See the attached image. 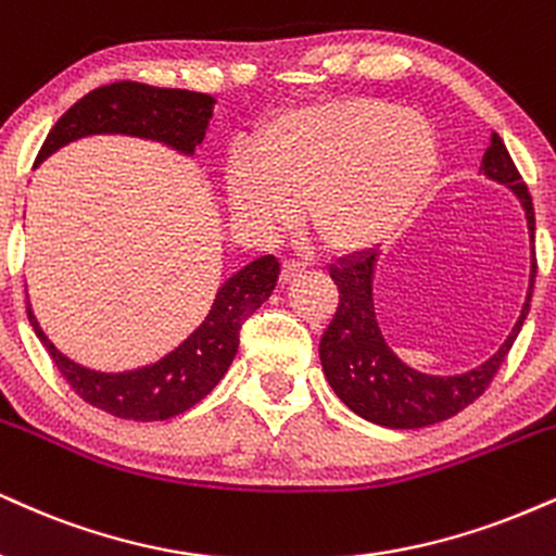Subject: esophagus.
<instances>
[{"instance_id": "34e87169", "label": "esophagus", "mask_w": 556, "mask_h": 556, "mask_svg": "<svg viewBox=\"0 0 556 556\" xmlns=\"http://www.w3.org/2000/svg\"><path fill=\"white\" fill-rule=\"evenodd\" d=\"M300 274H303V264H300L298 258H285L282 261V271H279V282L290 285L292 279L300 277Z\"/></svg>"}]
</instances>
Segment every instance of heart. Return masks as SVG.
I'll return each instance as SVG.
<instances>
[{"mask_svg":"<svg viewBox=\"0 0 556 556\" xmlns=\"http://www.w3.org/2000/svg\"><path fill=\"white\" fill-rule=\"evenodd\" d=\"M438 168V131L422 113L342 98L261 126L253 155L227 163L225 197L251 236H279L307 210L326 249L363 253L406 225Z\"/></svg>","mask_w":556,"mask_h":556,"instance_id":"b5f03b06","label":"heart"}]
</instances>
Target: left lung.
I'll return each instance as SVG.
<instances>
[{"label": "left lung", "mask_w": 556, "mask_h": 556, "mask_svg": "<svg viewBox=\"0 0 556 556\" xmlns=\"http://www.w3.org/2000/svg\"><path fill=\"white\" fill-rule=\"evenodd\" d=\"M481 170L518 193L533 240L536 214H533L531 193H528L526 180L515 168L500 134L492 131L490 147L481 157ZM376 256L378 251L363 253V256L346 258L331 269V279L339 290V307L324 339H320V365H324L326 380L354 414L365 417L367 422L393 427V430H417V427L438 425L443 419L456 417L490 388L513 342L518 339L528 307H531L533 282H536L539 269L536 256H533L531 287H528L523 313H520L507 342L477 370L451 378L425 376V372L412 370L388 350L376 324V311H372Z\"/></svg>", "instance_id": "8db88e82"}]
</instances>
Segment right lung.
Instances as JSON below:
<instances>
[{"mask_svg":"<svg viewBox=\"0 0 556 556\" xmlns=\"http://www.w3.org/2000/svg\"><path fill=\"white\" fill-rule=\"evenodd\" d=\"M214 98L206 92L178 90V87H152L144 83H111L96 87L79 98L70 111L53 124L38 152L36 165L64 147L72 139L87 134H131V137L155 139L173 150L193 155L202 144L210 124ZM279 277V261L261 256L245 269L219 287L210 316L197 331L155 365L131 372H96L66 359L38 326L28 307V320L41 339L53 365L79 399L96 409L134 422H157L184 414L199 404L223 376L236 357L240 329L261 303L271 295Z\"/></svg>","mask_w":556,"mask_h":556,"instance_id":"right-lung-1","label":"right lung"}]
</instances>
